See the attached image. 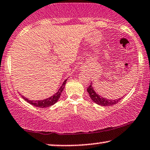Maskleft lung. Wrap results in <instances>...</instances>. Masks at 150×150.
Segmentation results:
<instances>
[{
  "instance_id": "left-lung-1",
  "label": "left lung",
  "mask_w": 150,
  "mask_h": 150,
  "mask_svg": "<svg viewBox=\"0 0 150 150\" xmlns=\"http://www.w3.org/2000/svg\"><path fill=\"white\" fill-rule=\"evenodd\" d=\"M87 91H88L89 96H90L91 99L95 103L98 104L100 106H103V107H107V106H112L115 105L121 100V98L116 100H109L107 98H104L102 96H99L96 93V91H94L93 87L92 86V83H91L90 86L87 88Z\"/></svg>"
}]
</instances>
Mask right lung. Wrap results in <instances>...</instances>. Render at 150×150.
Here are the masks:
<instances>
[{"mask_svg":"<svg viewBox=\"0 0 150 150\" xmlns=\"http://www.w3.org/2000/svg\"><path fill=\"white\" fill-rule=\"evenodd\" d=\"M66 80H67V79H66V80L64 81L63 84L62 85V86L60 87L58 91L54 95V96H51V97L47 98V99H44L42 100H28V98H25L24 96H22V98H23L25 101H27L28 103H30V105L35 106V107H39V108L49 107H50V106L54 105V104H55L56 102L58 101L59 98H60V96H61V94H62V91H63L64 87H65Z\"/></svg>","mask_w":150,"mask_h":150,"instance_id":"right-lung-1","label":"right lung"}]
</instances>
